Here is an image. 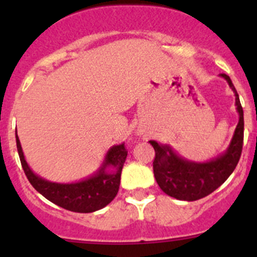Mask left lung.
I'll list each match as a JSON object with an SVG mask.
<instances>
[{"label": "left lung", "mask_w": 257, "mask_h": 257, "mask_svg": "<svg viewBox=\"0 0 257 257\" xmlns=\"http://www.w3.org/2000/svg\"><path fill=\"white\" fill-rule=\"evenodd\" d=\"M220 76L235 93V105L239 123L226 152L206 163H194L179 157L167 144L150 141L155 150L153 170L158 185L165 194L178 200L194 201L216 190L236 168L243 144V110L236 89L227 74Z\"/></svg>", "instance_id": "1"}]
</instances>
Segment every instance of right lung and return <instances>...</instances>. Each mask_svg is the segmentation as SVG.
Returning <instances> with one entry per match:
<instances>
[{"instance_id": "obj_1", "label": "right lung", "mask_w": 257, "mask_h": 257, "mask_svg": "<svg viewBox=\"0 0 257 257\" xmlns=\"http://www.w3.org/2000/svg\"><path fill=\"white\" fill-rule=\"evenodd\" d=\"M18 155L23 172L33 188L46 199L61 208L74 212H93L107 206L115 198L120 184V174L128 150L123 144L108 150L102 167L92 177L71 184L52 183L31 170L23 155L16 133Z\"/></svg>"}]
</instances>
